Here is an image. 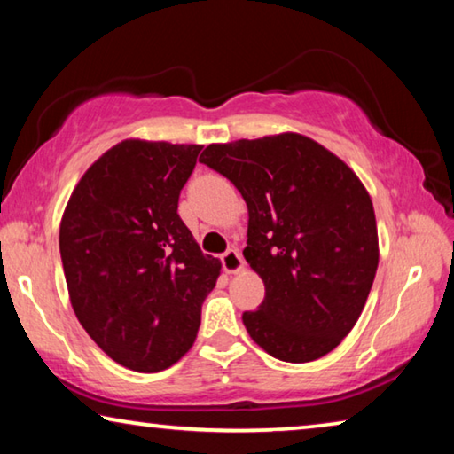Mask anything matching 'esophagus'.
I'll return each instance as SVG.
<instances>
[{"mask_svg": "<svg viewBox=\"0 0 454 454\" xmlns=\"http://www.w3.org/2000/svg\"><path fill=\"white\" fill-rule=\"evenodd\" d=\"M222 266H224V270L228 272V275H239V272L244 270L242 254L236 248L226 250V253L222 254Z\"/></svg>", "mask_w": 454, "mask_h": 454, "instance_id": "1", "label": "esophagus"}]
</instances>
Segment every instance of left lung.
Wrapping results in <instances>:
<instances>
[{"label": "left lung", "mask_w": 454, "mask_h": 454, "mask_svg": "<svg viewBox=\"0 0 454 454\" xmlns=\"http://www.w3.org/2000/svg\"><path fill=\"white\" fill-rule=\"evenodd\" d=\"M201 163L228 177L248 207L244 258L264 283L242 315L280 362L327 356L362 315L378 270L373 204L356 171L301 133L212 143Z\"/></svg>", "instance_id": "8db88e82"}]
</instances>
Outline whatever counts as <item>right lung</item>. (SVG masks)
Returning <instances> with one entry per match:
<instances>
[{
  "label": "right lung",
  "instance_id": "obj_1",
  "mask_svg": "<svg viewBox=\"0 0 454 454\" xmlns=\"http://www.w3.org/2000/svg\"><path fill=\"white\" fill-rule=\"evenodd\" d=\"M201 145L125 139L72 190L60 222L70 305L114 362L153 373L196 341L201 303L222 262L200 250L177 214Z\"/></svg>",
  "mask_w": 454,
  "mask_h": 454
}]
</instances>
